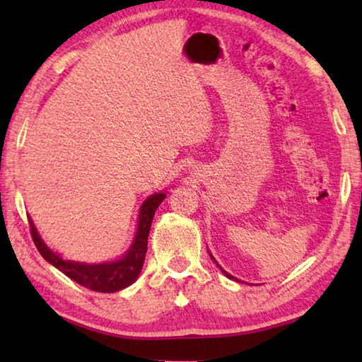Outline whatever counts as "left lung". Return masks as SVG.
<instances>
[{
    "label": "left lung",
    "mask_w": 362,
    "mask_h": 362,
    "mask_svg": "<svg viewBox=\"0 0 362 362\" xmlns=\"http://www.w3.org/2000/svg\"><path fill=\"white\" fill-rule=\"evenodd\" d=\"M211 259L214 260V257H212V255H211ZM214 262H216V260H214ZM216 263H217V262H216ZM217 267H218V265H217ZM218 268H220V267H218ZM220 269H222V268H220ZM222 273H223V274H226V278H230V279H236V278H233L231 274H228V273H226V272H223V269H222Z\"/></svg>",
    "instance_id": "1"
}]
</instances>
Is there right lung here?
<instances>
[{"label": "right lung", "instance_id": "obj_1", "mask_svg": "<svg viewBox=\"0 0 362 362\" xmlns=\"http://www.w3.org/2000/svg\"><path fill=\"white\" fill-rule=\"evenodd\" d=\"M164 198H166L164 193H155L151 194L150 198L145 199V203L140 207L137 233L136 238H134L132 246L124 255H122V259L116 262L90 265V263L60 259L57 254H54L52 250L46 246L45 241H42L41 236L38 235V230L35 228L33 222L28 218L33 243L36 249L40 250V254L42 255V259L56 267L59 272H62L65 276H69L70 279L75 281V283L95 292H118L121 289H124V287L131 286L134 281L139 278L140 272H142L146 246H148L150 226L158 206L163 203Z\"/></svg>", "mask_w": 362, "mask_h": 362}]
</instances>
